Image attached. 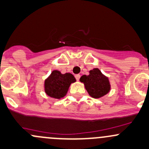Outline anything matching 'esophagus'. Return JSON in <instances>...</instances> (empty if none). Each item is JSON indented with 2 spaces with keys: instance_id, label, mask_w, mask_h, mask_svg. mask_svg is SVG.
Masks as SVG:
<instances>
[{
  "instance_id": "esophagus-1",
  "label": "esophagus",
  "mask_w": 149,
  "mask_h": 149,
  "mask_svg": "<svg viewBox=\"0 0 149 149\" xmlns=\"http://www.w3.org/2000/svg\"><path fill=\"white\" fill-rule=\"evenodd\" d=\"M75 77H76V79L77 81H79L80 79V77H81V76H80V74H76V76H75Z\"/></svg>"
}]
</instances>
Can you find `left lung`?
<instances>
[{
    "mask_svg": "<svg viewBox=\"0 0 149 149\" xmlns=\"http://www.w3.org/2000/svg\"><path fill=\"white\" fill-rule=\"evenodd\" d=\"M80 81L84 83L87 92L92 98H100L111 91L109 78L103 75L98 68L91 70L88 76H81Z\"/></svg>",
    "mask_w": 149,
    "mask_h": 149,
    "instance_id": "8db88e82",
    "label": "left lung"
}]
</instances>
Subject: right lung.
<instances>
[{"instance_id": "add662e5", "label": "right lung", "mask_w": 149, "mask_h": 149, "mask_svg": "<svg viewBox=\"0 0 149 149\" xmlns=\"http://www.w3.org/2000/svg\"><path fill=\"white\" fill-rule=\"evenodd\" d=\"M76 81L73 74L63 73L57 70L51 72L44 81V91L48 96L56 99H61L68 93L70 84Z\"/></svg>"}]
</instances>
